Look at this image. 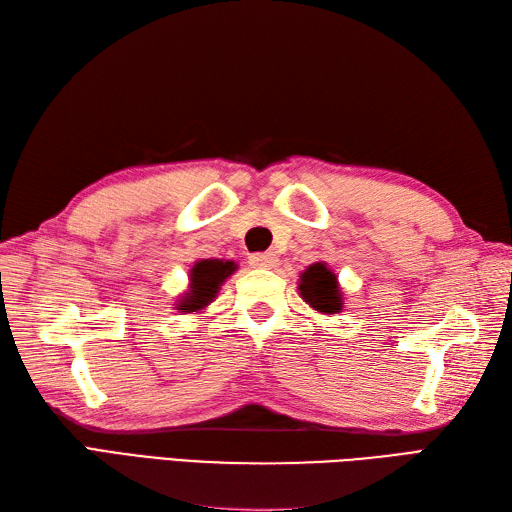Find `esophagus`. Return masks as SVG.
<instances>
[{
    "label": "esophagus",
    "mask_w": 512,
    "mask_h": 512,
    "mask_svg": "<svg viewBox=\"0 0 512 512\" xmlns=\"http://www.w3.org/2000/svg\"><path fill=\"white\" fill-rule=\"evenodd\" d=\"M251 266H255V268H272V266H277V257H275V253H255V255H251Z\"/></svg>",
    "instance_id": "34e87169"
}]
</instances>
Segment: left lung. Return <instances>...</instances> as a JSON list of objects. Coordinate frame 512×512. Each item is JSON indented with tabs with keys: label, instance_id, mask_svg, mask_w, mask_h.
Segmentation results:
<instances>
[{
	"label": "left lung",
	"instance_id": "left-lung-1",
	"mask_svg": "<svg viewBox=\"0 0 512 512\" xmlns=\"http://www.w3.org/2000/svg\"><path fill=\"white\" fill-rule=\"evenodd\" d=\"M301 296L320 314H338L342 310V292L338 279L325 264H312L301 275Z\"/></svg>",
	"mask_w": 512,
	"mask_h": 512
}]
</instances>
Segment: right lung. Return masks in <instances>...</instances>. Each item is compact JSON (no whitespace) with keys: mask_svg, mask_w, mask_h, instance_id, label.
<instances>
[{"mask_svg":"<svg viewBox=\"0 0 512 512\" xmlns=\"http://www.w3.org/2000/svg\"><path fill=\"white\" fill-rule=\"evenodd\" d=\"M235 264L233 261L222 259H200L192 268V283H189L187 294L178 303V310L183 312H198L207 307L220 290V283L233 275Z\"/></svg>","mask_w":512,"mask_h":512,"instance_id":"right-lung-1","label":"right lung"}]
</instances>
